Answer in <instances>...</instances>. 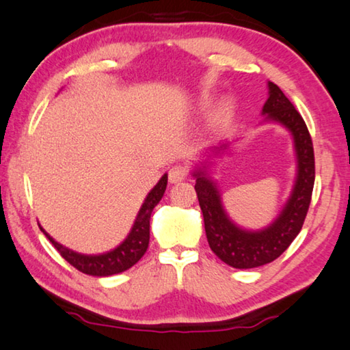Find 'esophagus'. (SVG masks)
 I'll list each match as a JSON object with an SVG mask.
<instances>
[{"label":"esophagus","mask_w":350,"mask_h":350,"mask_svg":"<svg viewBox=\"0 0 350 350\" xmlns=\"http://www.w3.org/2000/svg\"><path fill=\"white\" fill-rule=\"evenodd\" d=\"M185 177H187V168L182 165L171 166L168 171V179L171 184H179V182L185 180Z\"/></svg>","instance_id":"1"}]
</instances>
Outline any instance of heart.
Masks as SVG:
<instances>
[{
  "mask_svg": "<svg viewBox=\"0 0 350 350\" xmlns=\"http://www.w3.org/2000/svg\"><path fill=\"white\" fill-rule=\"evenodd\" d=\"M232 110H234V103L230 101V99H224V101H221L218 107L215 110V115H213V126L218 127L224 123V121L229 118Z\"/></svg>",
  "mask_w": 350,
  "mask_h": 350,
  "instance_id": "1",
  "label": "heart"
}]
</instances>
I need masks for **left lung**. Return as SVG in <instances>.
<instances>
[{"label":"left lung","mask_w":350,"mask_h":350,"mask_svg":"<svg viewBox=\"0 0 350 350\" xmlns=\"http://www.w3.org/2000/svg\"><path fill=\"white\" fill-rule=\"evenodd\" d=\"M265 123L284 127L293 138L296 176L284 207L268 226L247 229L237 224L224 207L223 193L212 176L215 163L230 152L240 138L221 142L199 154L191 170L201 205L205 235L210 249L232 268L251 269L274 262L284 254L302 229L314 185L313 143L302 116L274 82H268V99L262 109Z\"/></svg>","instance_id":"obj_1"}]
</instances>
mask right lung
I'll return each mask as SVG.
<instances>
[{"instance_id":"add662e5","label":"right lung","mask_w":350,"mask_h":350,"mask_svg":"<svg viewBox=\"0 0 350 350\" xmlns=\"http://www.w3.org/2000/svg\"><path fill=\"white\" fill-rule=\"evenodd\" d=\"M166 184H168V174L165 173L160 177L157 184L154 185L152 190L146 195L145 201H143L142 207L135 216V221L131 227L129 234H127V237L118 246L110 249L107 252H76L73 249L66 247L55 241L40 224H38V227H40V230L45 234L48 240L53 243V246L57 249L66 262L73 265L77 271H81V273L95 277H109L113 274H120L123 273V271L132 268V266L145 255L149 245V221H151V213L155 205L160 202V199L163 198Z\"/></svg>"}]
</instances>
